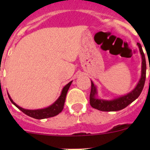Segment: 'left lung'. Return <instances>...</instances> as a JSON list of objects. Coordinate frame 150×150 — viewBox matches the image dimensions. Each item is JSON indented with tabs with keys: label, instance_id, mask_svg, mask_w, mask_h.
Returning <instances> with one entry per match:
<instances>
[{
	"label": "left lung",
	"instance_id": "8db88e82",
	"mask_svg": "<svg viewBox=\"0 0 150 150\" xmlns=\"http://www.w3.org/2000/svg\"><path fill=\"white\" fill-rule=\"evenodd\" d=\"M141 56H142V74H141V78L138 82L136 87L131 91V92L128 93L127 94L120 96L118 98H115L111 100H106V99H99L96 97L97 95V88L96 86L93 84L91 81V90L90 93V104L93 108L96 109L100 111L104 112H113L121 110L132 103L135 101L137 98L139 96L143 90L144 86L145 79H146V59L145 56L142 50V46L140 43H137Z\"/></svg>",
	"mask_w": 150,
	"mask_h": 150
}]
</instances>
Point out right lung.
Here are the masks:
<instances>
[{"label":"right lung","instance_id":"add662e5","mask_svg":"<svg viewBox=\"0 0 150 150\" xmlns=\"http://www.w3.org/2000/svg\"><path fill=\"white\" fill-rule=\"evenodd\" d=\"M72 81H70L69 83H67L62 88V93L60 94L59 97L57 99L54 103H53L51 105L48 106V107L43 109H38V110H27V109H24L22 107H19V105H17L11 98L10 95L8 93V98H9L10 101L11 102V103L14 104L16 107H17L19 110H20L22 112L25 113L27 115L30 116V117H33V118L35 119H45L48 118V117H54V116L57 115L58 114H59L62 111L63 108H64V102H65L67 93L68 90L69 88V86L72 84Z\"/></svg>","mask_w":150,"mask_h":150}]
</instances>
